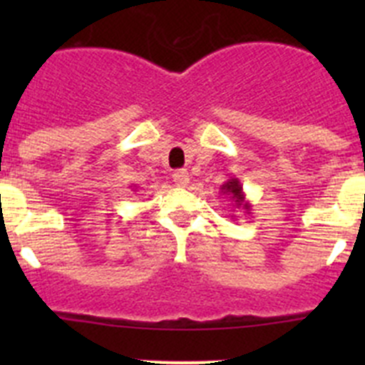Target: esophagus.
Returning a JSON list of instances; mask_svg holds the SVG:
<instances>
[{
  "instance_id": "obj_1",
  "label": "esophagus",
  "mask_w": 365,
  "mask_h": 365,
  "mask_svg": "<svg viewBox=\"0 0 365 365\" xmlns=\"http://www.w3.org/2000/svg\"><path fill=\"white\" fill-rule=\"evenodd\" d=\"M173 180H175V183L178 187H185L190 180L189 171H187V169H176V171L173 173Z\"/></svg>"
}]
</instances>
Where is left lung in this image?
<instances>
[{"label":"left lung","mask_w":365,"mask_h":365,"mask_svg":"<svg viewBox=\"0 0 365 365\" xmlns=\"http://www.w3.org/2000/svg\"><path fill=\"white\" fill-rule=\"evenodd\" d=\"M226 196H230V200H233V206L235 208H240L244 210L245 213H251V203L245 200V194H244V187H242L240 180L238 178H231L220 187Z\"/></svg>","instance_id":"left-lung-1"}]
</instances>
